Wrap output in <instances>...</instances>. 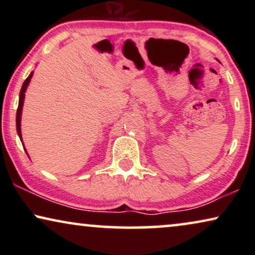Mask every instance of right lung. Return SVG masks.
<instances>
[{
	"mask_svg": "<svg viewBox=\"0 0 255 255\" xmlns=\"http://www.w3.org/2000/svg\"><path fill=\"white\" fill-rule=\"evenodd\" d=\"M32 74L33 73H31V74L27 76L26 80L23 83L22 89H20V93H19V102H18V108H17V114H16V128H17V133H18L20 139H22V133H20V115H22V108H23V102H24V96H25L26 87L29 85L31 78H32Z\"/></svg>",
	"mask_w": 255,
	"mask_h": 255,
	"instance_id": "right-lung-1",
	"label": "right lung"
}]
</instances>
